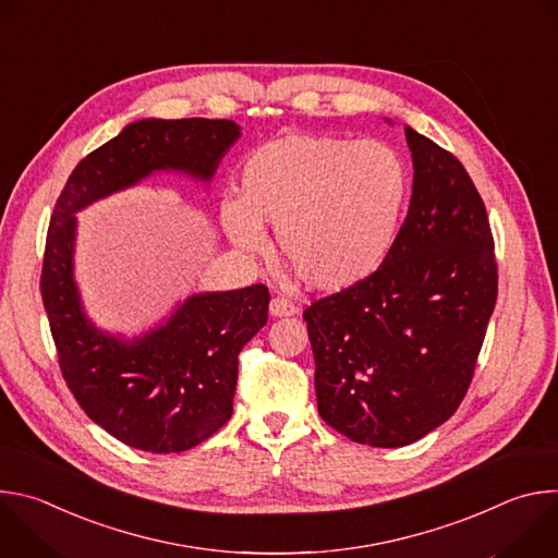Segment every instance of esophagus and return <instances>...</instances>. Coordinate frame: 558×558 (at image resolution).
<instances>
[{"mask_svg": "<svg viewBox=\"0 0 558 558\" xmlns=\"http://www.w3.org/2000/svg\"><path fill=\"white\" fill-rule=\"evenodd\" d=\"M298 313V306L284 298H274L269 302V315L271 317H291Z\"/></svg>", "mask_w": 558, "mask_h": 558, "instance_id": "esophagus-1", "label": "esophagus"}]
</instances>
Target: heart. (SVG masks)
<instances>
[{"label":"heart","instance_id":"heart-1","mask_svg":"<svg viewBox=\"0 0 558 558\" xmlns=\"http://www.w3.org/2000/svg\"><path fill=\"white\" fill-rule=\"evenodd\" d=\"M402 156L377 141L287 134L256 147L241 168V198L220 220L231 245L254 258L276 227L278 250L315 291L338 293L386 260L409 201Z\"/></svg>","mask_w":558,"mask_h":558}]
</instances>
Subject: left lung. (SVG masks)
Instances as JSON below:
<instances>
[{"instance_id":"left-lung-1","label":"left lung","mask_w":558,"mask_h":558,"mask_svg":"<svg viewBox=\"0 0 558 558\" xmlns=\"http://www.w3.org/2000/svg\"><path fill=\"white\" fill-rule=\"evenodd\" d=\"M404 132L413 196L386 260L364 282L304 311L317 413L375 448L409 446L450 420L497 302L480 192L450 151L411 125Z\"/></svg>"}]
</instances>
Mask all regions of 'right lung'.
<instances>
[{
    "label": "right lung",
    "mask_w": 558,
    "mask_h": 558,
    "mask_svg": "<svg viewBox=\"0 0 558 558\" xmlns=\"http://www.w3.org/2000/svg\"><path fill=\"white\" fill-rule=\"evenodd\" d=\"M238 138L241 125L229 119L128 123L74 168L54 205L41 298L59 366L78 407L130 448L183 452L231 417L238 355L267 325L269 291H201L138 336L104 331L74 280L76 214L161 172L209 185Z\"/></svg>",
    "instance_id": "1"
}]
</instances>
